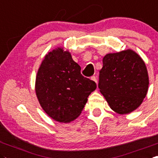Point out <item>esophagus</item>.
<instances>
[{
  "label": "esophagus",
  "instance_id": "esophagus-1",
  "mask_svg": "<svg viewBox=\"0 0 158 158\" xmlns=\"http://www.w3.org/2000/svg\"><path fill=\"white\" fill-rule=\"evenodd\" d=\"M91 80H92V81H94L95 82L96 84H97V78H96L95 76H92V77H91Z\"/></svg>",
  "mask_w": 158,
  "mask_h": 158
}]
</instances>
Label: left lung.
I'll return each instance as SVG.
<instances>
[{
  "mask_svg": "<svg viewBox=\"0 0 158 158\" xmlns=\"http://www.w3.org/2000/svg\"><path fill=\"white\" fill-rule=\"evenodd\" d=\"M99 72L98 88L118 114L136 110L148 94L149 77L142 58L132 49L108 53Z\"/></svg>",
  "mask_w": 158,
  "mask_h": 158,
  "instance_id": "obj_1",
  "label": "left lung"
}]
</instances>
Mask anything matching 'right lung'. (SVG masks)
<instances>
[{
  "mask_svg": "<svg viewBox=\"0 0 158 158\" xmlns=\"http://www.w3.org/2000/svg\"><path fill=\"white\" fill-rule=\"evenodd\" d=\"M96 88L95 82L82 76L80 66L63 47L45 56L35 78V94L40 106L60 123L77 118Z\"/></svg>",
  "mask_w": 158,
  "mask_h": 158,
  "instance_id": "add662e5",
  "label": "right lung"
}]
</instances>
